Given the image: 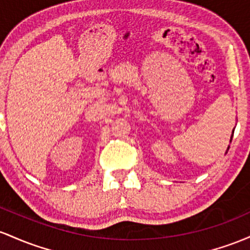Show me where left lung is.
<instances>
[{
	"mask_svg": "<svg viewBox=\"0 0 250 250\" xmlns=\"http://www.w3.org/2000/svg\"><path fill=\"white\" fill-rule=\"evenodd\" d=\"M232 134H234V131H232V133H231V137H230V142H231V139H232ZM228 150H229V147L227 148V151H228Z\"/></svg>",
	"mask_w": 250,
	"mask_h": 250,
	"instance_id": "obj_1",
	"label": "left lung"
}]
</instances>
